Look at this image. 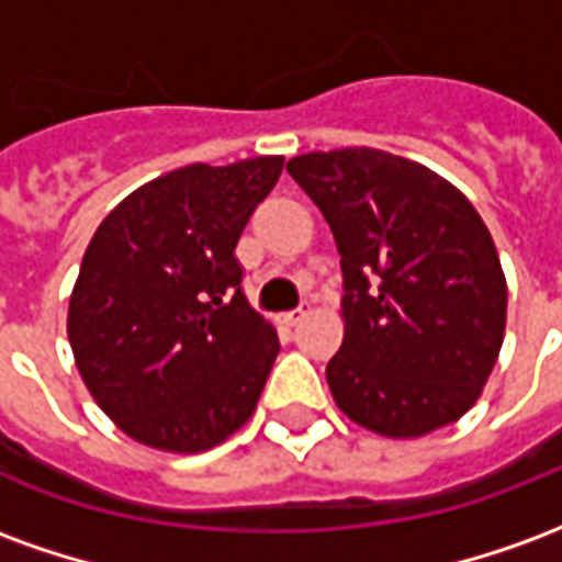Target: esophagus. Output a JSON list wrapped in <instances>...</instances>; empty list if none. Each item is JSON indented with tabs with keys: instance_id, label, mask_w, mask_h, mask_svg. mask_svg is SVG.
<instances>
[{
	"instance_id": "1",
	"label": "esophagus",
	"mask_w": 562,
	"mask_h": 562,
	"mask_svg": "<svg viewBox=\"0 0 562 562\" xmlns=\"http://www.w3.org/2000/svg\"><path fill=\"white\" fill-rule=\"evenodd\" d=\"M304 316H306V310H304V306H297V310H289V313H282V322H285V325H297V322H301Z\"/></svg>"
}]
</instances>
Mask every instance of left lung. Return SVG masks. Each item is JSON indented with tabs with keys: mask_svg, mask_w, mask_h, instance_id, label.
Wrapping results in <instances>:
<instances>
[{
	"mask_svg": "<svg viewBox=\"0 0 562 562\" xmlns=\"http://www.w3.org/2000/svg\"><path fill=\"white\" fill-rule=\"evenodd\" d=\"M285 171L328 220L342 268L330 394L373 434L413 439L479 401L506 330L494 237L463 192L418 161L349 147Z\"/></svg>",
	"mask_w": 562,
	"mask_h": 562,
	"instance_id": "left-lung-1",
	"label": "left lung"
}]
</instances>
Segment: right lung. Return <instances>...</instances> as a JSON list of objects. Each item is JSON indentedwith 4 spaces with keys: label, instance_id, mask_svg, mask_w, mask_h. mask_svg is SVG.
<instances>
[{
    "label": "right lung",
    "instance_id": "add662e5",
    "mask_svg": "<svg viewBox=\"0 0 562 562\" xmlns=\"http://www.w3.org/2000/svg\"><path fill=\"white\" fill-rule=\"evenodd\" d=\"M282 156L186 165L123 198L83 252L68 342L87 389L144 446L195 454L256 413L280 337L234 246Z\"/></svg>",
    "mask_w": 562,
    "mask_h": 562
}]
</instances>
